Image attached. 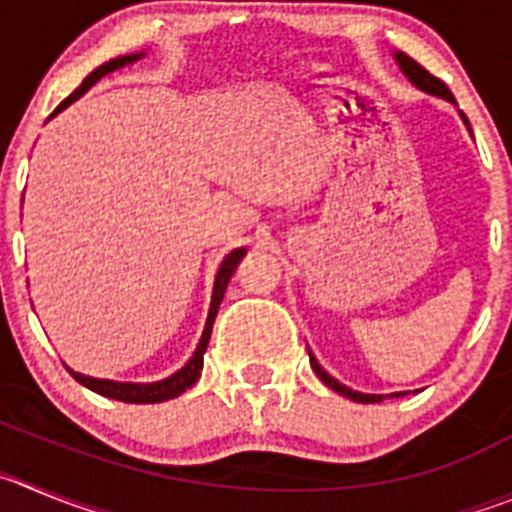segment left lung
<instances>
[{"label":"left lung","instance_id":"obj_1","mask_svg":"<svg viewBox=\"0 0 512 512\" xmlns=\"http://www.w3.org/2000/svg\"><path fill=\"white\" fill-rule=\"evenodd\" d=\"M394 60H396V65H399L401 73H404V78H407L409 83L414 85V88L422 90V93H427V95H434V98H442V100H447V103L457 105L455 98H452V93H450V90H447V85H444L442 80L434 78V75H429L427 70H424L417 60H412V57L404 55V52H394ZM460 118H462V121H465L467 131H470V121H467L465 113H462V111H460ZM308 356H310V366H313V371H315V374H318V379H321L323 384L328 386V389L338 391V394H341V396H346V399H351V401H358V404H376V401H381V399H384V396H391V399H399V396L407 394V391H394V394H364V391H353L351 386H346V384H341V381H338V379H333V376L328 374V371L323 369L321 364H318V358H315L313 353L308 351Z\"/></svg>","mask_w":512,"mask_h":512}]
</instances>
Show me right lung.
<instances>
[{"label": "right lung", "instance_id": "obj_1", "mask_svg": "<svg viewBox=\"0 0 512 512\" xmlns=\"http://www.w3.org/2000/svg\"><path fill=\"white\" fill-rule=\"evenodd\" d=\"M143 55H146V52H133V55H121V57H113V60L103 62L100 68H95L93 73H90L88 78L83 80V85H80V88H75L73 93L68 95V98L62 100L60 105H57L55 113H52L50 118H55L57 113L65 111V108H68L70 103H75V100H78L80 95L88 93V90L93 88V85L98 83L100 78H105V75L113 73V70H118V68H126V65H131V62H138ZM245 255H247L245 247H237V250L229 252V255L222 260V265H219L217 278H214L212 303H209V313H207V323H204L202 338H199V343H197V351L191 353V358H189V361H186L184 366H181L179 371H174V374L166 376V379H161V381H148V384H136V381L93 379V376H85V374H80V371H73L68 366V371H70V374H73V379L78 381V384H83L85 389L95 391V394L108 396V399L128 401V404H159V401H169V399H176V396H179V394H184V391L189 389V386L197 384V379H199V376H202L204 351H207L209 336H212V326H214V318H217L219 303H222L224 290H227V283H229V280H232L234 270H237V265H240V260Z\"/></svg>", "mask_w": 512, "mask_h": 512}]
</instances>
